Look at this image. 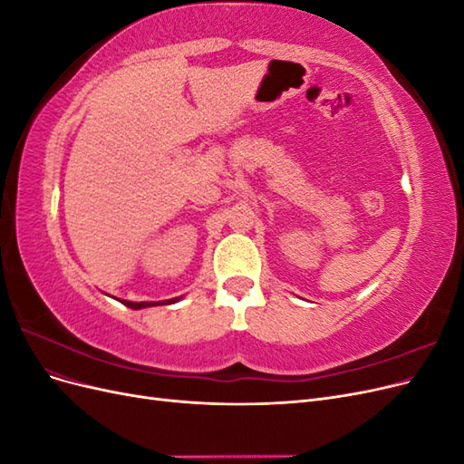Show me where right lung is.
<instances>
[{"instance_id":"add662e5","label":"right lung","mask_w":464,"mask_h":464,"mask_svg":"<svg viewBox=\"0 0 464 464\" xmlns=\"http://www.w3.org/2000/svg\"><path fill=\"white\" fill-rule=\"evenodd\" d=\"M179 298L172 300H164V302H130V300H120L123 305L131 307V310H141V307H150V305H168V304H176Z\"/></svg>"}]
</instances>
